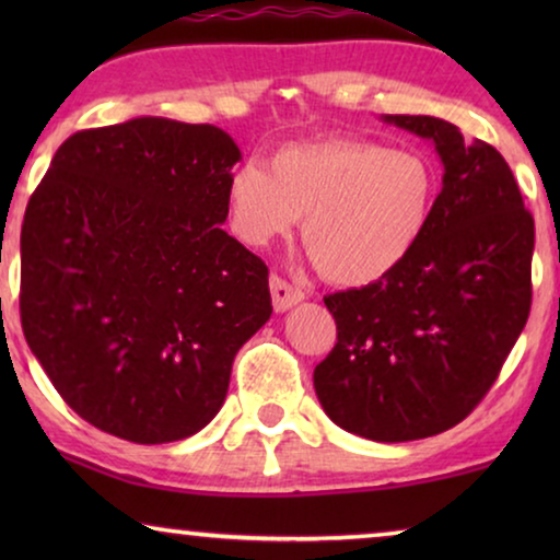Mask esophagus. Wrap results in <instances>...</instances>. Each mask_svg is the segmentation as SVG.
Here are the masks:
<instances>
[{"label":"esophagus","mask_w":560,"mask_h":560,"mask_svg":"<svg viewBox=\"0 0 560 560\" xmlns=\"http://www.w3.org/2000/svg\"><path fill=\"white\" fill-rule=\"evenodd\" d=\"M270 293H272V308L278 313H285L298 305L305 298V293L301 288H293L290 282H285L278 275H272L270 278Z\"/></svg>","instance_id":"obj_1"}]
</instances>
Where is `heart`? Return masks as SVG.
Instances as JSON below:
<instances>
[{
  "mask_svg": "<svg viewBox=\"0 0 560 560\" xmlns=\"http://www.w3.org/2000/svg\"><path fill=\"white\" fill-rule=\"evenodd\" d=\"M439 171L423 150L359 137L282 144L226 188L234 234L262 249L303 217V244L336 285H370L408 259L431 226Z\"/></svg>",
  "mask_w": 560,
  "mask_h": 560,
  "instance_id": "obj_1",
  "label": "heart"
}]
</instances>
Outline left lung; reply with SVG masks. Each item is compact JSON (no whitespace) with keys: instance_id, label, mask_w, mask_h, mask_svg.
<instances>
[{"instance_id":"obj_1","label":"left lung","mask_w":560,"mask_h":560,"mask_svg":"<svg viewBox=\"0 0 560 560\" xmlns=\"http://www.w3.org/2000/svg\"><path fill=\"white\" fill-rule=\"evenodd\" d=\"M443 163L431 226L377 282L326 295L336 347L313 370L320 408L380 443L443 433L494 385L530 313L535 224L492 144L439 117L385 114Z\"/></svg>"}]
</instances>
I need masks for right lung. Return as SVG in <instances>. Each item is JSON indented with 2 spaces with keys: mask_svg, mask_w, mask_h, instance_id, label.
<instances>
[{
  "mask_svg": "<svg viewBox=\"0 0 560 560\" xmlns=\"http://www.w3.org/2000/svg\"><path fill=\"white\" fill-rule=\"evenodd\" d=\"M242 160L213 125L137 117L60 144L22 221L20 316L58 395L98 431L183 441L224 405L272 313L262 259L229 236Z\"/></svg>",
  "mask_w": 560,
  "mask_h": 560,
  "instance_id": "add662e5",
  "label": "right lung"
}]
</instances>
